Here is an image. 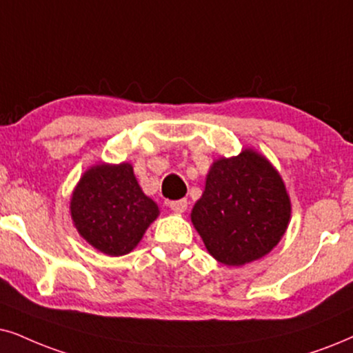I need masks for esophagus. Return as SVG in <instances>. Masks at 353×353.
<instances>
[{
  "label": "esophagus",
  "mask_w": 353,
  "mask_h": 353,
  "mask_svg": "<svg viewBox=\"0 0 353 353\" xmlns=\"http://www.w3.org/2000/svg\"><path fill=\"white\" fill-rule=\"evenodd\" d=\"M169 207H171L172 212H176V213H184L185 210H187V200H185V199L172 200V202H169Z\"/></svg>",
  "instance_id": "34e87169"
}]
</instances>
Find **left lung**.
I'll return each instance as SVG.
<instances>
[{
	"instance_id": "8db88e82",
	"label": "left lung",
	"mask_w": 353,
	"mask_h": 353,
	"mask_svg": "<svg viewBox=\"0 0 353 353\" xmlns=\"http://www.w3.org/2000/svg\"><path fill=\"white\" fill-rule=\"evenodd\" d=\"M282 177L252 150L213 163L192 223L205 248L225 265H243L276 246L290 221Z\"/></svg>"
}]
</instances>
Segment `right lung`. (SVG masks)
Masks as SVG:
<instances>
[{
	"label": "right lung",
	"instance_id": "obj_1",
	"mask_svg": "<svg viewBox=\"0 0 353 353\" xmlns=\"http://www.w3.org/2000/svg\"><path fill=\"white\" fill-rule=\"evenodd\" d=\"M70 208L79 234L107 256L130 252L159 213L127 163L89 169L73 192Z\"/></svg>",
	"mask_w": 353,
	"mask_h": 353
}]
</instances>
